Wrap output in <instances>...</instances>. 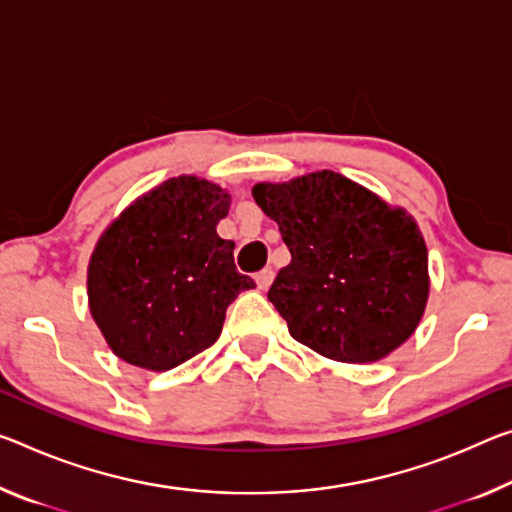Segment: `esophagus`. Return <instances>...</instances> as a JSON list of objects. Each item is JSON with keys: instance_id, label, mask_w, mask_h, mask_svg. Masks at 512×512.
<instances>
[{"instance_id": "1", "label": "esophagus", "mask_w": 512, "mask_h": 512, "mask_svg": "<svg viewBox=\"0 0 512 512\" xmlns=\"http://www.w3.org/2000/svg\"><path fill=\"white\" fill-rule=\"evenodd\" d=\"M273 269H264V271H259L257 275H255V282H257V287L259 289H269L271 287V282H273Z\"/></svg>"}]
</instances>
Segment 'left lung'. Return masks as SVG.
Instances as JSON below:
<instances>
[{
	"label": "left lung",
	"instance_id": "8db88e82",
	"mask_svg": "<svg viewBox=\"0 0 512 512\" xmlns=\"http://www.w3.org/2000/svg\"><path fill=\"white\" fill-rule=\"evenodd\" d=\"M253 198L291 253L269 300L296 342L367 364L417 330L431 289L428 250L405 209L332 170L259 182Z\"/></svg>",
	"mask_w": 512,
	"mask_h": 512
}]
</instances>
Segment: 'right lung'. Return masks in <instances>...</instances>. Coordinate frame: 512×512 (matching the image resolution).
Returning <instances> with one entry per match:
<instances>
[{
  "mask_svg": "<svg viewBox=\"0 0 512 512\" xmlns=\"http://www.w3.org/2000/svg\"><path fill=\"white\" fill-rule=\"evenodd\" d=\"M230 196L193 175L134 200L97 241L88 307L120 360L168 371L212 346L227 305L255 282L216 234Z\"/></svg>",
  "mask_w": 512,
  "mask_h": 512,
  "instance_id": "add662e5",
  "label": "right lung"
}]
</instances>
